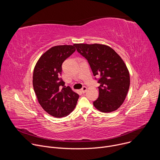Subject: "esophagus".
Segmentation results:
<instances>
[{"label":"esophagus","instance_id":"obj_1","mask_svg":"<svg viewBox=\"0 0 160 160\" xmlns=\"http://www.w3.org/2000/svg\"><path fill=\"white\" fill-rule=\"evenodd\" d=\"M87 87H85V86H83V87H82V88L81 89L82 92H85L86 91H87Z\"/></svg>","mask_w":160,"mask_h":160}]
</instances>
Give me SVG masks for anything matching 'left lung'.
Listing matches in <instances>:
<instances>
[{"instance_id": "1", "label": "left lung", "mask_w": 160, "mask_h": 160, "mask_svg": "<svg viewBox=\"0 0 160 160\" xmlns=\"http://www.w3.org/2000/svg\"><path fill=\"white\" fill-rule=\"evenodd\" d=\"M88 61L94 76H100L99 98L93 104L103 112L116 111L123 103L130 87L128 68L121 57L108 45L75 43Z\"/></svg>"}]
</instances>
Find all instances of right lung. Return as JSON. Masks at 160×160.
<instances>
[{"label":"right lung","mask_w":160,"mask_h":160,"mask_svg":"<svg viewBox=\"0 0 160 160\" xmlns=\"http://www.w3.org/2000/svg\"><path fill=\"white\" fill-rule=\"evenodd\" d=\"M75 45L52 47L38 60L33 74V86L38 101L50 115L61 118L75 109L79 95L64 86L60 78L62 64L76 50Z\"/></svg>","instance_id":"add662e5"}]
</instances>
